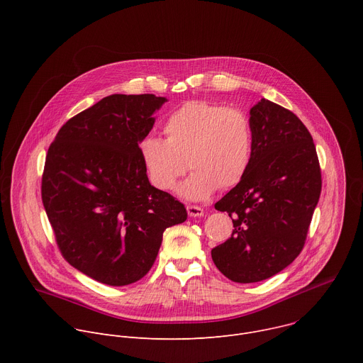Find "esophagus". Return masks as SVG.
<instances>
[{
    "instance_id": "esophagus-1",
    "label": "esophagus",
    "mask_w": 363,
    "mask_h": 363,
    "mask_svg": "<svg viewBox=\"0 0 363 363\" xmlns=\"http://www.w3.org/2000/svg\"><path fill=\"white\" fill-rule=\"evenodd\" d=\"M186 211H188V216L192 217V218H196V217H203V210L201 208V206H195V205H188L186 206Z\"/></svg>"
}]
</instances>
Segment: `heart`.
<instances>
[{"label":"heart","instance_id":"1","mask_svg":"<svg viewBox=\"0 0 363 363\" xmlns=\"http://www.w3.org/2000/svg\"><path fill=\"white\" fill-rule=\"evenodd\" d=\"M164 133L165 139L149 133L138 143L147 179L161 191L172 189L189 167L194 172L178 192L199 201L218 186L237 185L251 164V123L240 109L202 100L186 101L167 118Z\"/></svg>","mask_w":363,"mask_h":363}]
</instances>
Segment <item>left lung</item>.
<instances>
[{
  "label": "left lung",
  "mask_w": 363,
  "mask_h": 363,
  "mask_svg": "<svg viewBox=\"0 0 363 363\" xmlns=\"http://www.w3.org/2000/svg\"><path fill=\"white\" fill-rule=\"evenodd\" d=\"M250 123L248 171L216 203L233 218V235L211 250L217 269L235 283L270 279L294 262L322 191L313 138L293 112L262 99Z\"/></svg>",
  "instance_id": "1"
}]
</instances>
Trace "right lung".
I'll list each match as a JSON object with an SVG mask.
<instances>
[{"instance_id":"add662e5","label":"right lung","mask_w":363,"mask_h":363,"mask_svg":"<svg viewBox=\"0 0 363 363\" xmlns=\"http://www.w3.org/2000/svg\"><path fill=\"white\" fill-rule=\"evenodd\" d=\"M167 97L112 94L67 121L50 145L41 198L66 260L90 279L128 286L153 266L184 203L150 185L138 143Z\"/></svg>"}]
</instances>
